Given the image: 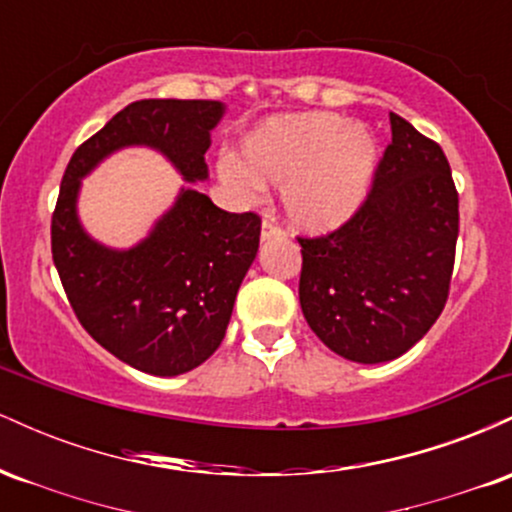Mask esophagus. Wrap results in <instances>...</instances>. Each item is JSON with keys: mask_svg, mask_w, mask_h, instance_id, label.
<instances>
[{"mask_svg": "<svg viewBox=\"0 0 512 512\" xmlns=\"http://www.w3.org/2000/svg\"><path fill=\"white\" fill-rule=\"evenodd\" d=\"M279 236H284V228H281L279 223L272 219V216H264V221H262V240H272V238H279Z\"/></svg>", "mask_w": 512, "mask_h": 512, "instance_id": "1", "label": "esophagus"}]
</instances>
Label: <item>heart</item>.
<instances>
[{"instance_id": "obj_1", "label": "heart", "mask_w": 512, "mask_h": 512, "mask_svg": "<svg viewBox=\"0 0 512 512\" xmlns=\"http://www.w3.org/2000/svg\"><path fill=\"white\" fill-rule=\"evenodd\" d=\"M378 163L373 134L332 113L276 115L240 142V163L223 161L221 180L250 197L260 185L284 187L291 221L327 231L354 214Z\"/></svg>"}]
</instances>
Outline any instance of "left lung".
Here are the masks:
<instances>
[{
	"label": "left lung",
	"instance_id": "8db88e82",
	"mask_svg": "<svg viewBox=\"0 0 512 512\" xmlns=\"http://www.w3.org/2000/svg\"><path fill=\"white\" fill-rule=\"evenodd\" d=\"M366 199L325 236H298V298L310 330L356 363L402 356L431 330L450 293L460 199L438 142L390 113Z\"/></svg>",
	"mask_w": 512,
	"mask_h": 512
}]
</instances>
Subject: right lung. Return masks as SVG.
Masks as SVG:
<instances>
[{"mask_svg":"<svg viewBox=\"0 0 512 512\" xmlns=\"http://www.w3.org/2000/svg\"><path fill=\"white\" fill-rule=\"evenodd\" d=\"M221 115L216 101L129 103L69 158L52 211V260L76 320L105 351L161 378L197 368L221 346L262 219L223 211L187 187L144 243L117 252L79 226L76 192L88 170L129 144L154 146L185 180H204L209 132Z\"/></svg>","mask_w":512,"mask_h":512,"instance_id":"obj_1","label":"right lung"}]
</instances>
